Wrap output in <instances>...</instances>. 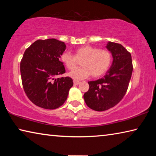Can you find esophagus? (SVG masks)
Returning a JSON list of instances; mask_svg holds the SVG:
<instances>
[{
	"label": "esophagus",
	"instance_id": "esophagus-1",
	"mask_svg": "<svg viewBox=\"0 0 156 156\" xmlns=\"http://www.w3.org/2000/svg\"><path fill=\"white\" fill-rule=\"evenodd\" d=\"M80 83V81L79 80H73V84H75V85H78V84Z\"/></svg>",
	"mask_w": 156,
	"mask_h": 156
}]
</instances>
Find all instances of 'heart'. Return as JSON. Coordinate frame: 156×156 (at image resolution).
<instances>
[{
	"label": "heart",
	"instance_id": "b5f03b06",
	"mask_svg": "<svg viewBox=\"0 0 156 156\" xmlns=\"http://www.w3.org/2000/svg\"><path fill=\"white\" fill-rule=\"evenodd\" d=\"M81 59L82 67L69 73L75 80L87 78L91 74L94 78L104 75L112 64V55L107 49L86 44L76 49L74 56L65 51L60 56V60L69 70L73 69Z\"/></svg>",
	"mask_w": 156,
	"mask_h": 156
}]
</instances>
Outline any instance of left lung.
I'll return each instance as SVG.
<instances>
[{"mask_svg":"<svg viewBox=\"0 0 156 156\" xmlns=\"http://www.w3.org/2000/svg\"><path fill=\"white\" fill-rule=\"evenodd\" d=\"M107 48L113 58L112 67L103 78L88 82L89 89L84 94L87 105L97 112L119 103L127 91L133 72L131 55L122 44L109 42Z\"/></svg>","mask_w":156,"mask_h":156,"instance_id":"8db88e82","label":"left lung"}]
</instances>
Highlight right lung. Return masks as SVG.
<instances>
[{"label":"right lung","instance_id":"right-lung-1","mask_svg":"<svg viewBox=\"0 0 156 156\" xmlns=\"http://www.w3.org/2000/svg\"><path fill=\"white\" fill-rule=\"evenodd\" d=\"M64 42L54 38L38 40L25 50L20 61V74L26 96L34 105L55 109L64 104L73 86L70 77H56L65 73L60 56Z\"/></svg>","mask_w":156,"mask_h":156}]
</instances>
